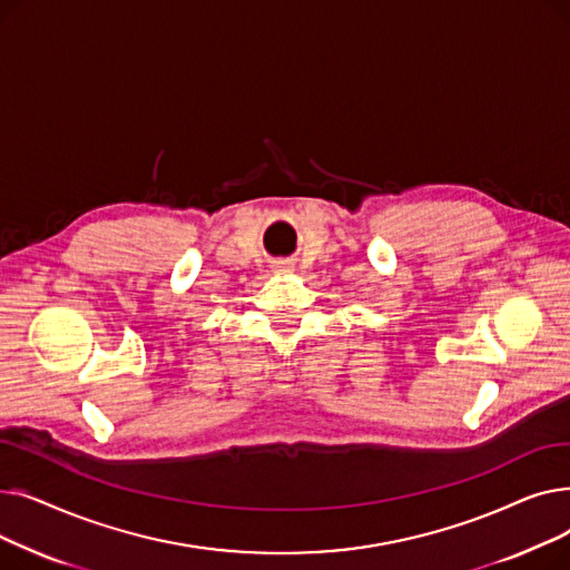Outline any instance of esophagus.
<instances>
[{
	"instance_id": "obj_1",
	"label": "esophagus",
	"mask_w": 570,
	"mask_h": 570,
	"mask_svg": "<svg viewBox=\"0 0 570 570\" xmlns=\"http://www.w3.org/2000/svg\"><path fill=\"white\" fill-rule=\"evenodd\" d=\"M284 267H286L284 263H277V269H279V273H284Z\"/></svg>"
}]
</instances>
